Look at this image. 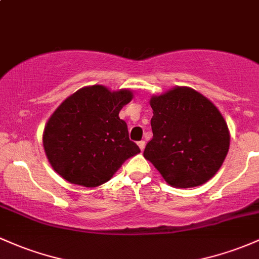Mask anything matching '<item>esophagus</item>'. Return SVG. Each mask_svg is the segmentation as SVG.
<instances>
[{"label":"esophagus","mask_w":259,"mask_h":259,"mask_svg":"<svg viewBox=\"0 0 259 259\" xmlns=\"http://www.w3.org/2000/svg\"><path fill=\"white\" fill-rule=\"evenodd\" d=\"M138 147H140L141 151H143L144 147H146V142H144V141H140V142H138Z\"/></svg>","instance_id":"esophagus-1"}]
</instances>
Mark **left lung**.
Here are the masks:
<instances>
[{"mask_svg":"<svg viewBox=\"0 0 259 259\" xmlns=\"http://www.w3.org/2000/svg\"><path fill=\"white\" fill-rule=\"evenodd\" d=\"M153 138L143 155L174 188H194L213 177L230 148L218 107L201 94L177 86L149 101Z\"/></svg>","mask_w":259,"mask_h":259,"instance_id":"1","label":"left lung"}]
</instances>
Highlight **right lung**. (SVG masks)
Segmentation results:
<instances>
[{"label":"right lung","instance_id":"obj_1","mask_svg":"<svg viewBox=\"0 0 259 259\" xmlns=\"http://www.w3.org/2000/svg\"><path fill=\"white\" fill-rule=\"evenodd\" d=\"M132 91L86 86L69 96L48 119L43 133L47 158L71 184L95 188L108 182L123 162L141 152L119 118Z\"/></svg>","mask_w":259,"mask_h":259}]
</instances>
